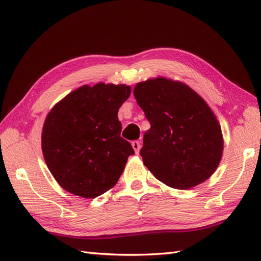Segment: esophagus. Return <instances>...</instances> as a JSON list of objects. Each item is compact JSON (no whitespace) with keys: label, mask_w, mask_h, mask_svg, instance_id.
I'll use <instances>...</instances> for the list:
<instances>
[{"label":"esophagus","mask_w":261,"mask_h":261,"mask_svg":"<svg viewBox=\"0 0 261 261\" xmlns=\"http://www.w3.org/2000/svg\"><path fill=\"white\" fill-rule=\"evenodd\" d=\"M132 148H134L135 152L138 154L140 151V148H141V142L140 141H134L132 142Z\"/></svg>","instance_id":"esophagus-1"}]
</instances>
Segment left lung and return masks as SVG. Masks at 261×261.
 I'll list each match as a JSON object with an SVG mask.
<instances>
[{
    "label": "left lung",
    "mask_w": 261,
    "mask_h": 261,
    "mask_svg": "<svg viewBox=\"0 0 261 261\" xmlns=\"http://www.w3.org/2000/svg\"><path fill=\"white\" fill-rule=\"evenodd\" d=\"M134 95L150 122L140 154L153 176L177 190L208 179L219 167L224 142L204 98L185 83L163 76L138 83Z\"/></svg>",
    "instance_id": "1"
}]
</instances>
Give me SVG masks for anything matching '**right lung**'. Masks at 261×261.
I'll list each match as a JSON object with an SVG mask.
<instances>
[{
    "label": "right lung",
    "instance_id": "right-lung-1",
    "mask_svg": "<svg viewBox=\"0 0 261 261\" xmlns=\"http://www.w3.org/2000/svg\"><path fill=\"white\" fill-rule=\"evenodd\" d=\"M131 94L125 84L83 85L54 105L41 134L54 178L74 195L94 198L115 186L130 154L118 112Z\"/></svg>",
    "mask_w": 261,
    "mask_h": 261
}]
</instances>
